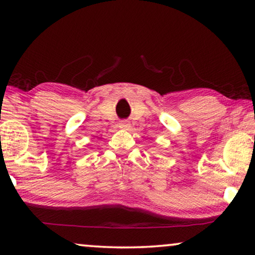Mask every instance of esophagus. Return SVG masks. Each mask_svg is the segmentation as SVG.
Returning <instances> with one entry per match:
<instances>
[{
    "mask_svg": "<svg viewBox=\"0 0 255 255\" xmlns=\"http://www.w3.org/2000/svg\"><path fill=\"white\" fill-rule=\"evenodd\" d=\"M119 128L124 129V130H129V129H130V124H129L127 120H122V122L119 123Z\"/></svg>",
    "mask_w": 255,
    "mask_h": 255,
    "instance_id": "esophagus-1",
    "label": "esophagus"
}]
</instances>
